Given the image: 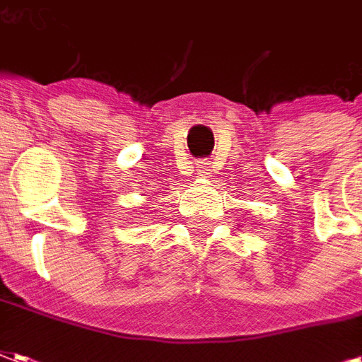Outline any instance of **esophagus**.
<instances>
[{
    "mask_svg": "<svg viewBox=\"0 0 362 362\" xmlns=\"http://www.w3.org/2000/svg\"><path fill=\"white\" fill-rule=\"evenodd\" d=\"M197 174L203 176V178H209V176H211V163H202V165L197 167Z\"/></svg>",
    "mask_w": 362,
    "mask_h": 362,
    "instance_id": "34e87169",
    "label": "esophagus"
}]
</instances>
